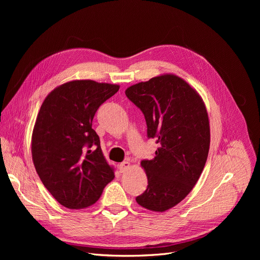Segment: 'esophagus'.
Masks as SVG:
<instances>
[{
  "instance_id": "1",
  "label": "esophagus",
  "mask_w": 260,
  "mask_h": 260,
  "mask_svg": "<svg viewBox=\"0 0 260 260\" xmlns=\"http://www.w3.org/2000/svg\"><path fill=\"white\" fill-rule=\"evenodd\" d=\"M129 167H131V163L128 161H123L122 163H120L119 170L121 173H123V172H125L127 169H129Z\"/></svg>"
}]
</instances>
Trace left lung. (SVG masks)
I'll use <instances>...</instances> for the list:
<instances>
[{
	"mask_svg": "<svg viewBox=\"0 0 260 260\" xmlns=\"http://www.w3.org/2000/svg\"><path fill=\"white\" fill-rule=\"evenodd\" d=\"M125 94L143 113L147 137L159 145L152 160L141 161L148 185L136 201L166 212L188 195L206 166L211 141L206 105L195 88L173 74L134 84Z\"/></svg>",
	"mask_w": 260,
	"mask_h": 260,
	"instance_id": "left-lung-1",
	"label": "left lung"
}]
</instances>
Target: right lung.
<instances>
[{"mask_svg": "<svg viewBox=\"0 0 260 260\" xmlns=\"http://www.w3.org/2000/svg\"><path fill=\"white\" fill-rule=\"evenodd\" d=\"M119 85L74 80L51 90L37 116L31 155L41 181L60 204L85 209L115 178L92 128L99 106Z\"/></svg>", "mask_w": 260, "mask_h": 260, "instance_id": "obj_1", "label": "right lung"}]
</instances>
